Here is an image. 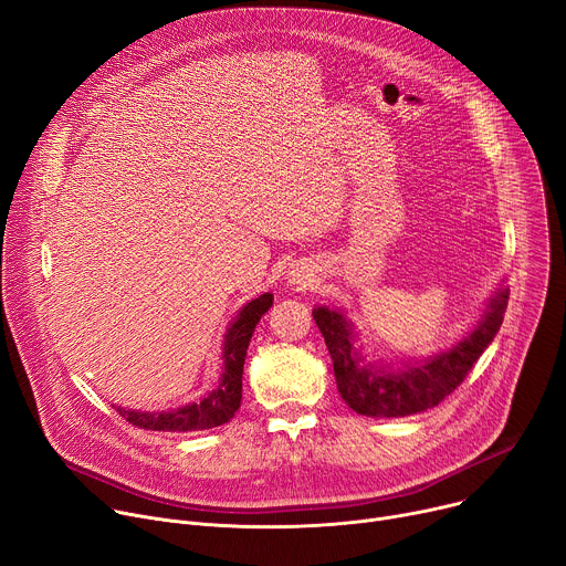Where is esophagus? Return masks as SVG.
I'll return each instance as SVG.
<instances>
[{"mask_svg": "<svg viewBox=\"0 0 566 566\" xmlns=\"http://www.w3.org/2000/svg\"><path fill=\"white\" fill-rule=\"evenodd\" d=\"M289 282L295 284V286H307L310 282H314V273L305 266L293 269V271H289Z\"/></svg>", "mask_w": 566, "mask_h": 566, "instance_id": "34e87169", "label": "esophagus"}]
</instances>
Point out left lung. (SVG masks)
I'll use <instances>...</instances> for the list:
<instances>
[{"mask_svg": "<svg viewBox=\"0 0 566 566\" xmlns=\"http://www.w3.org/2000/svg\"><path fill=\"white\" fill-rule=\"evenodd\" d=\"M510 289L501 284L480 318L458 342L430 357L368 359L359 332L346 310L318 305L312 316L323 332L334 364L336 389L350 409L370 419L421 413L453 394L503 325Z\"/></svg>", "mask_w": 566, "mask_h": 566, "instance_id": "obj_1", "label": "left lung"}]
</instances>
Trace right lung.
<instances>
[{
    "label": "right lung",
    "instance_id": "right-lung-1",
    "mask_svg": "<svg viewBox=\"0 0 566 566\" xmlns=\"http://www.w3.org/2000/svg\"><path fill=\"white\" fill-rule=\"evenodd\" d=\"M273 307V293H261L259 297L245 303L234 321L222 334V353H220V378L213 389H209L200 400L186 402L175 409L161 411H140L113 405L120 417H125L132 426L159 432H196L218 428L234 419L237 409L241 407L243 391V364L248 355V346L252 332L261 316Z\"/></svg>",
    "mask_w": 566,
    "mask_h": 566
}]
</instances>
